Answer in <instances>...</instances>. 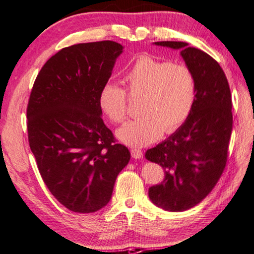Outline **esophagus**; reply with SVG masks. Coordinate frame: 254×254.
Masks as SVG:
<instances>
[{"instance_id":"34e87169","label":"esophagus","mask_w":254,"mask_h":254,"mask_svg":"<svg viewBox=\"0 0 254 254\" xmlns=\"http://www.w3.org/2000/svg\"><path fill=\"white\" fill-rule=\"evenodd\" d=\"M130 154L134 159H140V157H143V152L139 148H131Z\"/></svg>"}]
</instances>
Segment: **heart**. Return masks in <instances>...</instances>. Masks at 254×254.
Masks as SVG:
<instances>
[{"instance_id":"1","label":"heart","mask_w":254,"mask_h":254,"mask_svg":"<svg viewBox=\"0 0 254 254\" xmlns=\"http://www.w3.org/2000/svg\"><path fill=\"white\" fill-rule=\"evenodd\" d=\"M124 83L125 90L116 84L103 86L99 107L110 122L120 124L128 114V95L139 99L142 116L117 130L118 138L130 146H145L159 139L163 131H176L188 119L197 97V78L189 66L151 55L136 58Z\"/></svg>"}]
</instances>
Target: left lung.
I'll return each mask as SVG.
<instances>
[{
  "label": "left lung",
  "mask_w": 254,
  "mask_h": 254,
  "mask_svg": "<svg viewBox=\"0 0 254 254\" xmlns=\"http://www.w3.org/2000/svg\"><path fill=\"white\" fill-rule=\"evenodd\" d=\"M155 45L181 49L197 78V97L190 116L164 142L145 153L164 169V179L148 189L160 208L184 211L198 205L217 184L227 162L232 134V94L219 64L200 49L182 41Z\"/></svg>",
  "instance_id": "left-lung-1"
}]
</instances>
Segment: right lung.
<instances>
[{"label": "right lung", "mask_w": 254, "mask_h": 254, "mask_svg": "<svg viewBox=\"0 0 254 254\" xmlns=\"http://www.w3.org/2000/svg\"><path fill=\"white\" fill-rule=\"evenodd\" d=\"M122 52L112 40L61 49L41 67L29 97L28 140L39 173L53 196L74 213L105 207L130 160L99 107L100 91Z\"/></svg>", "instance_id": "add662e5"}]
</instances>
